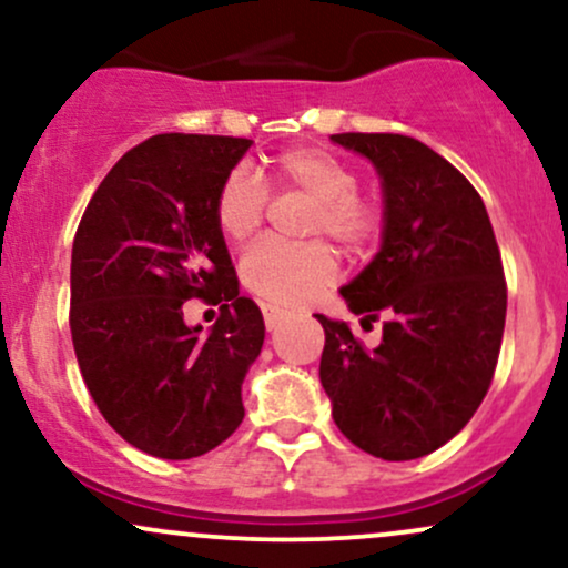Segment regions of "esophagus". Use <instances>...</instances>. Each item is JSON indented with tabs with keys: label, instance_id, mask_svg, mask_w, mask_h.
<instances>
[{
	"label": "esophagus",
	"instance_id": "1",
	"mask_svg": "<svg viewBox=\"0 0 568 568\" xmlns=\"http://www.w3.org/2000/svg\"><path fill=\"white\" fill-rule=\"evenodd\" d=\"M262 312H264V325H266V331L280 328V325H283V323L291 317L288 312L280 310V306H275V304H262Z\"/></svg>",
	"mask_w": 568,
	"mask_h": 568
}]
</instances>
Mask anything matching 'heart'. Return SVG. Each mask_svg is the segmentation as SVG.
<instances>
[{
	"instance_id": "b5f03b06",
	"label": "heart",
	"mask_w": 568,
	"mask_h": 568,
	"mask_svg": "<svg viewBox=\"0 0 568 568\" xmlns=\"http://www.w3.org/2000/svg\"><path fill=\"white\" fill-rule=\"evenodd\" d=\"M277 186L298 189L315 200L310 234H328L347 251H363L379 237L382 211L355 194L357 175L344 160L323 149H288L272 162ZM264 181L251 168L237 165L221 181L213 216L230 243H245L264 221ZM336 256L325 243L285 245L266 240L243 258V280L251 291L283 306H302L334 283Z\"/></svg>"
}]
</instances>
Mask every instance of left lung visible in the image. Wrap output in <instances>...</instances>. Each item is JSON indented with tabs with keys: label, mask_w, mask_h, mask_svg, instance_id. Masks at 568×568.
Listing matches in <instances>:
<instances>
[{
	"label": "left lung",
	"mask_w": 568,
	"mask_h": 568,
	"mask_svg": "<svg viewBox=\"0 0 568 568\" xmlns=\"http://www.w3.org/2000/svg\"><path fill=\"white\" fill-rule=\"evenodd\" d=\"M382 181V243L342 298L361 323L384 317L366 349L344 321L325 331L321 384L336 427L366 454L419 459L459 433L491 384L507 288L486 205L448 160L400 133H338Z\"/></svg>",
	"instance_id": "1"
}]
</instances>
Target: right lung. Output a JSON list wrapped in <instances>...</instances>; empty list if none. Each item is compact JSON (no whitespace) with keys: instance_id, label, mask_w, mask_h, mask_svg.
<instances>
[{"instance_id":"add662e5","label":"right lung","mask_w":568,"mask_h":568,"mask_svg":"<svg viewBox=\"0 0 568 568\" xmlns=\"http://www.w3.org/2000/svg\"><path fill=\"white\" fill-rule=\"evenodd\" d=\"M253 141L162 133L95 189L71 247V342L98 410L130 446L192 459L243 422V382L264 344L262 310L240 296L213 202ZM189 297L222 304L186 326Z\"/></svg>"}]
</instances>
